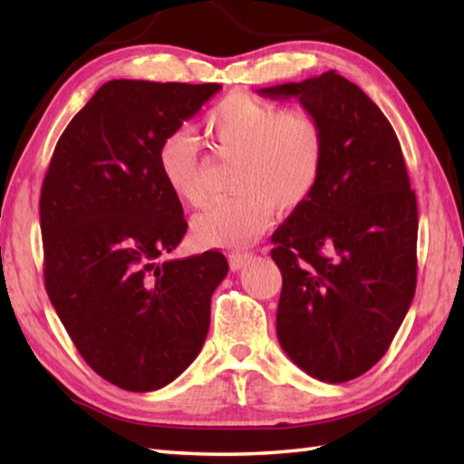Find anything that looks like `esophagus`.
<instances>
[{"mask_svg": "<svg viewBox=\"0 0 464 464\" xmlns=\"http://www.w3.org/2000/svg\"><path fill=\"white\" fill-rule=\"evenodd\" d=\"M251 260V254H247V251H235V254L229 256V266L231 270H241L243 266H247V262Z\"/></svg>", "mask_w": 464, "mask_h": 464, "instance_id": "1", "label": "esophagus"}]
</instances>
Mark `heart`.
<instances>
[{
    "label": "heart",
    "mask_w": 464,
    "mask_h": 464,
    "mask_svg": "<svg viewBox=\"0 0 464 464\" xmlns=\"http://www.w3.org/2000/svg\"><path fill=\"white\" fill-rule=\"evenodd\" d=\"M204 132L217 155L237 157L233 190L237 194L194 218L192 233L208 247H246L272 221L274 207L293 210L315 192L325 166V130L309 110H282L254 93L235 92L208 110ZM157 169L179 200L207 207L198 139L176 130L157 149Z\"/></svg>",
    "instance_id": "b5f03b06"
}]
</instances>
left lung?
<instances>
[{
    "label": "left lung",
    "mask_w": 464,
    "mask_h": 464,
    "mask_svg": "<svg viewBox=\"0 0 464 464\" xmlns=\"http://www.w3.org/2000/svg\"><path fill=\"white\" fill-rule=\"evenodd\" d=\"M298 98L325 130L319 184L272 235L282 272L276 334L313 379L345 382L389 350L418 278V202L387 116L335 72L262 88Z\"/></svg>",
    "instance_id": "left-lung-1"
}]
</instances>
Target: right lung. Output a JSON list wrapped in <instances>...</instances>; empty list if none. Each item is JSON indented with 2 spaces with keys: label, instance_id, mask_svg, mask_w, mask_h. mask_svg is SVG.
<instances>
[{
  "label": "right lung",
  "instance_id": "1",
  "mask_svg": "<svg viewBox=\"0 0 464 464\" xmlns=\"http://www.w3.org/2000/svg\"><path fill=\"white\" fill-rule=\"evenodd\" d=\"M218 90L108 82L63 130L46 169V293L85 362L124 391H157L192 364L229 270L221 251L160 262L188 223L157 149Z\"/></svg>",
  "mask_w": 464,
  "mask_h": 464
}]
</instances>
